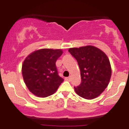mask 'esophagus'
I'll use <instances>...</instances> for the list:
<instances>
[{
	"label": "esophagus",
	"mask_w": 129,
	"mask_h": 129,
	"mask_svg": "<svg viewBox=\"0 0 129 129\" xmlns=\"http://www.w3.org/2000/svg\"><path fill=\"white\" fill-rule=\"evenodd\" d=\"M70 77H67V78H65V79L66 80V81H70Z\"/></svg>",
	"instance_id": "obj_1"
}]
</instances>
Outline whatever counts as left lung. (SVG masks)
I'll use <instances>...</instances> for the list:
<instances>
[{"instance_id":"left-lung-1","label":"left lung","mask_w":129,"mask_h":129,"mask_svg":"<svg viewBox=\"0 0 129 129\" xmlns=\"http://www.w3.org/2000/svg\"><path fill=\"white\" fill-rule=\"evenodd\" d=\"M70 54L78 61L81 83L75 88L79 96L93 100L107 88L112 75L110 60L102 50L92 45L70 48Z\"/></svg>"}]
</instances>
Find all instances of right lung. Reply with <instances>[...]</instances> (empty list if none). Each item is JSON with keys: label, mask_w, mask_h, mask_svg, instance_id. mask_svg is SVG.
Returning <instances> with one entry per match:
<instances>
[{"label": "right lung", "mask_w": 129, "mask_h": 129, "mask_svg": "<svg viewBox=\"0 0 129 129\" xmlns=\"http://www.w3.org/2000/svg\"><path fill=\"white\" fill-rule=\"evenodd\" d=\"M62 53L61 49L42 48L25 59L22 76L27 88L35 96L45 98L51 95L63 81L58 75L56 66V60Z\"/></svg>", "instance_id": "add662e5"}]
</instances>
